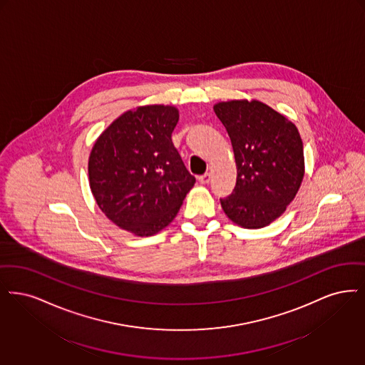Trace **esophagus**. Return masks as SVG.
Returning a JSON list of instances; mask_svg holds the SVG:
<instances>
[{"mask_svg":"<svg viewBox=\"0 0 365 365\" xmlns=\"http://www.w3.org/2000/svg\"><path fill=\"white\" fill-rule=\"evenodd\" d=\"M199 182L200 184H208L211 180V173H205V175H199Z\"/></svg>","mask_w":365,"mask_h":365,"instance_id":"esophagus-1","label":"esophagus"}]
</instances>
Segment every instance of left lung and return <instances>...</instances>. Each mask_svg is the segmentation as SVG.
Here are the masks:
<instances>
[{"mask_svg":"<svg viewBox=\"0 0 365 365\" xmlns=\"http://www.w3.org/2000/svg\"><path fill=\"white\" fill-rule=\"evenodd\" d=\"M235 151L237 181L221 199L225 214L242 227L260 229L285 212L304 177V150L296 125L259 101L214 105Z\"/></svg>","mask_w":365,"mask_h":365,"instance_id":"obj_1","label":"left lung"}]
</instances>
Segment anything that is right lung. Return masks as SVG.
Returning <instances> with one entry per match:
<instances>
[{
  "mask_svg": "<svg viewBox=\"0 0 365 365\" xmlns=\"http://www.w3.org/2000/svg\"><path fill=\"white\" fill-rule=\"evenodd\" d=\"M175 106L128 110L96 139L88 159L90 188L118 227L148 237L175 220L196 180L172 142Z\"/></svg>",
  "mask_w": 365,
  "mask_h": 365,
  "instance_id": "1",
  "label": "right lung"
}]
</instances>
